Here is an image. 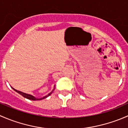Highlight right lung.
<instances>
[{"label":"right lung","mask_w":128,"mask_h":128,"mask_svg":"<svg viewBox=\"0 0 128 128\" xmlns=\"http://www.w3.org/2000/svg\"><path fill=\"white\" fill-rule=\"evenodd\" d=\"M12 88L13 89H14V90H15V92H17V93H18L19 94H20V95H22V96H24V97L26 98H27V99H29V100H42V99H44V98H47L48 96H50V95H51V94H52V92L54 91V88H55V87H54V89H53V90H52V91L51 92H50V94H48V95H46V96H43V97H42V98H37L34 97V96H33V95H30V94H25V93H24V92H22L18 91V90H16V89H15V88H13V87H12Z\"/></svg>","instance_id":"right-lung-1"}]
</instances>
